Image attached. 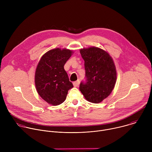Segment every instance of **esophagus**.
<instances>
[{
    "label": "esophagus",
    "instance_id": "1",
    "mask_svg": "<svg viewBox=\"0 0 152 152\" xmlns=\"http://www.w3.org/2000/svg\"><path fill=\"white\" fill-rule=\"evenodd\" d=\"M79 83H80V81H79V80H76V81H75V82H73V84L75 87H76V86H78L79 85Z\"/></svg>",
    "mask_w": 152,
    "mask_h": 152
}]
</instances>
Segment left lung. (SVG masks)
Wrapping results in <instances>:
<instances>
[{"label":"left lung","instance_id":"obj_1","mask_svg":"<svg viewBox=\"0 0 152 152\" xmlns=\"http://www.w3.org/2000/svg\"><path fill=\"white\" fill-rule=\"evenodd\" d=\"M80 53L85 63L86 80L81 82L79 90L86 100L99 103L113 91L117 72L111 56L96 47L82 49Z\"/></svg>","mask_w":152,"mask_h":152}]
</instances>
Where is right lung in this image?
Instances as JSON below:
<instances>
[{
  "label": "right lung",
  "mask_w": 152,
  "mask_h": 152,
  "mask_svg": "<svg viewBox=\"0 0 152 152\" xmlns=\"http://www.w3.org/2000/svg\"><path fill=\"white\" fill-rule=\"evenodd\" d=\"M73 52L59 48L46 52L39 60L35 71V83L40 97L53 106L63 103L68 91L73 87L64 69Z\"/></svg>",
  "instance_id": "obj_1"
}]
</instances>
